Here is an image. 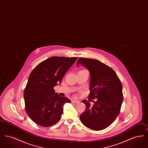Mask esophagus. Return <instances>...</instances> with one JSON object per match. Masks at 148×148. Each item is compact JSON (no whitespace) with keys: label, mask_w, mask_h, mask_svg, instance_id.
<instances>
[{"label":"esophagus","mask_w":148,"mask_h":148,"mask_svg":"<svg viewBox=\"0 0 148 148\" xmlns=\"http://www.w3.org/2000/svg\"><path fill=\"white\" fill-rule=\"evenodd\" d=\"M71 103H72L77 104V103H79V101L77 100H71Z\"/></svg>","instance_id":"obj_1"}]
</instances>
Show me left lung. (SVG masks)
Wrapping results in <instances>:
<instances>
[{
    "label": "left lung",
    "mask_w": 148,
    "mask_h": 148,
    "mask_svg": "<svg viewBox=\"0 0 148 148\" xmlns=\"http://www.w3.org/2000/svg\"><path fill=\"white\" fill-rule=\"evenodd\" d=\"M85 66L90 74L88 97L97 99L91 106L86 100L84 112L80 115L82 123L94 130H101L111 125L118 116L123 100L122 84L113 69L96 59L80 58L77 65Z\"/></svg>",
    "instance_id": "left-lung-1"
}]
</instances>
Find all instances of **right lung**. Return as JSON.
<instances>
[{"mask_svg": "<svg viewBox=\"0 0 148 148\" xmlns=\"http://www.w3.org/2000/svg\"><path fill=\"white\" fill-rule=\"evenodd\" d=\"M78 57L53 56L39 64L32 71L24 92L25 110L36 124L50 127L63 113V106L71 103L59 96L54 87L60 83L65 74Z\"/></svg>", "mask_w": 148, "mask_h": 148, "instance_id": "add662e5", "label": "right lung"}]
</instances>
